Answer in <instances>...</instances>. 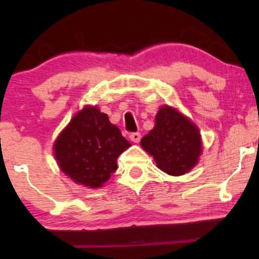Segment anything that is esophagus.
<instances>
[{
  "mask_svg": "<svg viewBox=\"0 0 259 259\" xmlns=\"http://www.w3.org/2000/svg\"><path fill=\"white\" fill-rule=\"evenodd\" d=\"M130 139L133 141V143H139L141 139V134L139 132H134L130 134Z\"/></svg>",
  "mask_w": 259,
  "mask_h": 259,
  "instance_id": "obj_1",
  "label": "esophagus"
}]
</instances>
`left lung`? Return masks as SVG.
I'll return each instance as SVG.
<instances>
[{
    "label": "left lung",
    "mask_w": 259,
    "mask_h": 259,
    "mask_svg": "<svg viewBox=\"0 0 259 259\" xmlns=\"http://www.w3.org/2000/svg\"><path fill=\"white\" fill-rule=\"evenodd\" d=\"M141 147L153 155L161 171L182 176L198 162L200 134L196 125L167 106L158 112L154 128L141 139Z\"/></svg>",
    "instance_id": "obj_1"
}]
</instances>
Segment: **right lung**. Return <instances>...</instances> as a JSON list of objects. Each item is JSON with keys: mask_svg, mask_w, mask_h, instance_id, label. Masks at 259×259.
<instances>
[{"mask_svg": "<svg viewBox=\"0 0 259 259\" xmlns=\"http://www.w3.org/2000/svg\"><path fill=\"white\" fill-rule=\"evenodd\" d=\"M131 144L107 114L86 107L74 116L54 145L63 173L84 186L100 187L116 171V159Z\"/></svg>", "mask_w": 259, "mask_h": 259, "instance_id": "obj_1", "label": "right lung"}]
</instances>
